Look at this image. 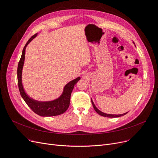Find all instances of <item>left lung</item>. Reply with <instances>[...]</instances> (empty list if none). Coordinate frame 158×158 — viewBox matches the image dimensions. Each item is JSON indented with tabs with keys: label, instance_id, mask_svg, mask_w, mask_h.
<instances>
[{
	"label": "left lung",
	"instance_id": "8db88e82",
	"mask_svg": "<svg viewBox=\"0 0 158 158\" xmlns=\"http://www.w3.org/2000/svg\"><path fill=\"white\" fill-rule=\"evenodd\" d=\"M91 101H92V105H93V107H94V109L95 110V111L96 112L99 114V115H101V116H103V117H121V116H123V115H126L127 112H126V113H124V114H120V115H113V114H105V113H103V112H102L101 111H100V110H99L97 108H96V106H95V105H94V102L92 101V100L91 99Z\"/></svg>",
	"mask_w": 158,
	"mask_h": 158
}]
</instances>
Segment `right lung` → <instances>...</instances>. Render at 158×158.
Masks as SVG:
<instances>
[{
	"mask_svg": "<svg viewBox=\"0 0 158 158\" xmlns=\"http://www.w3.org/2000/svg\"><path fill=\"white\" fill-rule=\"evenodd\" d=\"M38 33H36L27 41L22 51L20 60L18 62L17 69V77H18V85L19 88L20 93L22 98L23 99L27 105L29 106L34 113L42 117H51L56 116L64 114L69 108L70 104V98L72 90L75 87V85L80 80V77L69 81L65 85L62 94L57 99L50 101H39L35 100L27 94L24 90L22 85V75L23 64L25 60V49L28 45L33 39H34Z\"/></svg>",
	"mask_w": 158,
	"mask_h": 158,
	"instance_id": "right-lung-1",
	"label": "right lung"
}]
</instances>
